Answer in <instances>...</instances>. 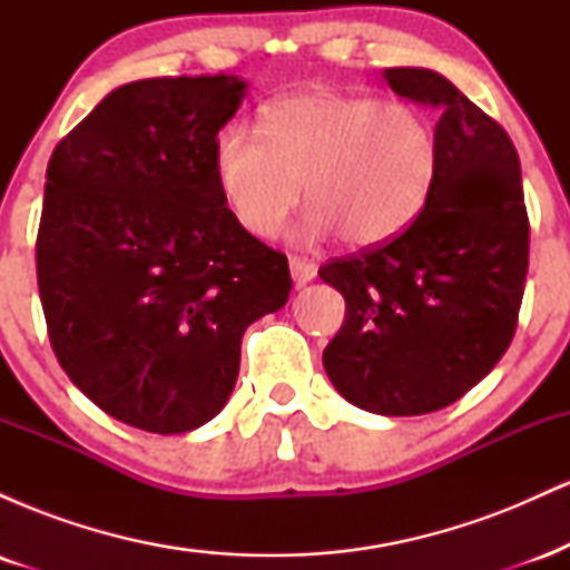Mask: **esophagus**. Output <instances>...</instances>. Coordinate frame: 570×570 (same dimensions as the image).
<instances>
[{
    "mask_svg": "<svg viewBox=\"0 0 570 570\" xmlns=\"http://www.w3.org/2000/svg\"><path fill=\"white\" fill-rule=\"evenodd\" d=\"M289 271H292V278L297 286H305L307 281L316 278V265L307 263L303 257H289Z\"/></svg>",
    "mask_w": 570,
    "mask_h": 570,
    "instance_id": "1",
    "label": "esophagus"
}]
</instances>
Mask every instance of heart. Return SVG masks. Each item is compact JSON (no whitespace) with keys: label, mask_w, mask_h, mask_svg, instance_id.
I'll return each instance as SVG.
<instances>
[{"label":"heart","mask_w":570,"mask_h":570,"mask_svg":"<svg viewBox=\"0 0 570 570\" xmlns=\"http://www.w3.org/2000/svg\"><path fill=\"white\" fill-rule=\"evenodd\" d=\"M214 168L233 214L259 238L281 233L305 181L299 238L340 233L351 246H381L426 212L440 141L410 104L313 90L273 101L263 128H219Z\"/></svg>","instance_id":"1"}]
</instances>
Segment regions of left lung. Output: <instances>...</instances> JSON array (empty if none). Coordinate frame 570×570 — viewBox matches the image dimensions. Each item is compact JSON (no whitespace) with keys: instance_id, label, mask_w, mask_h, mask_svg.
<instances>
[{"instance_id":"1","label":"left lung","mask_w":570,"mask_h":570,"mask_svg":"<svg viewBox=\"0 0 570 570\" xmlns=\"http://www.w3.org/2000/svg\"><path fill=\"white\" fill-rule=\"evenodd\" d=\"M383 80L440 112V174L410 230L318 271L345 297L324 370L356 407L426 415L461 399L507 353L531 227L520 158L493 117L431 69H385Z\"/></svg>"}]
</instances>
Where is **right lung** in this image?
<instances>
[{"label":"right lung","instance_id":"1","mask_svg":"<svg viewBox=\"0 0 570 570\" xmlns=\"http://www.w3.org/2000/svg\"><path fill=\"white\" fill-rule=\"evenodd\" d=\"M244 96L233 75L120 85L48 163L37 284L50 345L90 402L153 434L225 407L246 326L292 292L286 257L240 225L214 168Z\"/></svg>","mask_w":570,"mask_h":570}]
</instances>
